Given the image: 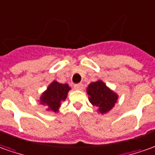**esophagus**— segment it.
<instances>
[{"label": "esophagus", "instance_id": "obj_1", "mask_svg": "<svg viewBox=\"0 0 155 155\" xmlns=\"http://www.w3.org/2000/svg\"><path fill=\"white\" fill-rule=\"evenodd\" d=\"M74 87L75 90H79V91H81L83 89V85L82 84H76V85H74Z\"/></svg>", "mask_w": 155, "mask_h": 155}]
</instances>
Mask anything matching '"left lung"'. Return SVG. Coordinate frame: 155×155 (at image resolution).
I'll use <instances>...</instances> for the list:
<instances>
[{
    "instance_id": "8db88e82",
    "label": "left lung",
    "mask_w": 155,
    "mask_h": 155,
    "mask_svg": "<svg viewBox=\"0 0 155 155\" xmlns=\"http://www.w3.org/2000/svg\"><path fill=\"white\" fill-rule=\"evenodd\" d=\"M89 101L93 106L98 107L101 114H105L112 109L117 101V94L112 91L106 85L103 81L91 82L87 87Z\"/></svg>"
}]
</instances>
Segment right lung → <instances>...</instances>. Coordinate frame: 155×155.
<instances>
[{"instance_id":"1","label":"right lung","mask_w":155,"mask_h":155,"mask_svg":"<svg viewBox=\"0 0 155 155\" xmlns=\"http://www.w3.org/2000/svg\"><path fill=\"white\" fill-rule=\"evenodd\" d=\"M70 90L68 84H60L57 81H53L40 96V104L46 106L47 111L58 112L61 101L66 99Z\"/></svg>"}]
</instances>
